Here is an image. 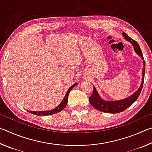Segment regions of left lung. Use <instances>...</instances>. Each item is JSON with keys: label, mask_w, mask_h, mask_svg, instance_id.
Returning a JSON list of instances; mask_svg holds the SVG:
<instances>
[{"label": "left lung", "mask_w": 152, "mask_h": 152, "mask_svg": "<svg viewBox=\"0 0 152 152\" xmlns=\"http://www.w3.org/2000/svg\"><path fill=\"white\" fill-rule=\"evenodd\" d=\"M123 37L125 38L126 40L129 42L133 45L135 51L137 54H138L141 57V59L143 60V68L142 70V82H141V86L139 89L136 91L134 94H133L132 96L129 97L121 101H105L102 100L98 94L95 87L93 86V92L91 96L89 97V102L92 107H94L95 109L100 110V111L104 113H118L124 111L125 110L129 107L131 105L134 103L136 100L138 99L139 96L141 92V90L143 88V81H144V76H145V60H144L143 56L141 52L140 45H139L137 42L132 39L130 37L126 34L125 33H123Z\"/></svg>", "instance_id": "1"}]
</instances>
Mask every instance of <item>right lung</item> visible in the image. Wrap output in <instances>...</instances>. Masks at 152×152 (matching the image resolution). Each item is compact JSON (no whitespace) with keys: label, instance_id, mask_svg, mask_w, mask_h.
I'll list each match as a JSON object with an SVG mask.
<instances>
[{"label":"right lung","instance_id":"1","mask_svg":"<svg viewBox=\"0 0 152 152\" xmlns=\"http://www.w3.org/2000/svg\"><path fill=\"white\" fill-rule=\"evenodd\" d=\"M77 85V83L74 84L72 86H70V88H68V91H67L66 94L64 96V99L62 100V101L61 102V103L58 105V106L55 108L53 110H46V111H30V110H27L28 112L31 113V114L37 115V116H47V115H53V114H56L58 112L62 110L64 108L66 107L67 103H68V94L70 93V92L74 86H76Z\"/></svg>","mask_w":152,"mask_h":152}]
</instances>
